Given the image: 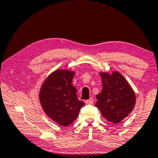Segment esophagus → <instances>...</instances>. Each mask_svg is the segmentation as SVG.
I'll list each match as a JSON object with an SVG mask.
<instances>
[{
    "instance_id": "34e87169",
    "label": "esophagus",
    "mask_w": 158,
    "mask_h": 158,
    "mask_svg": "<svg viewBox=\"0 0 158 158\" xmlns=\"http://www.w3.org/2000/svg\"><path fill=\"white\" fill-rule=\"evenodd\" d=\"M93 102H94V98L92 97H91L90 98H89V99L85 101L86 104H89V105L93 104Z\"/></svg>"
}]
</instances>
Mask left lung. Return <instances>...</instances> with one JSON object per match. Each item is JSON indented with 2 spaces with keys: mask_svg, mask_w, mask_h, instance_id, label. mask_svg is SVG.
<instances>
[{
  "mask_svg": "<svg viewBox=\"0 0 158 158\" xmlns=\"http://www.w3.org/2000/svg\"><path fill=\"white\" fill-rule=\"evenodd\" d=\"M102 92L96 96L95 106L102 116L114 123H118L133 110L135 104V95L126 79L117 72L111 75L101 73Z\"/></svg>",
  "mask_w": 158,
  "mask_h": 158,
  "instance_id": "left-lung-1",
  "label": "left lung"
}]
</instances>
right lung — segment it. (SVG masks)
Returning <instances> with one entry per match:
<instances>
[{
    "instance_id": "1",
    "label": "right lung",
    "mask_w": 158,
    "mask_h": 158,
    "mask_svg": "<svg viewBox=\"0 0 158 158\" xmlns=\"http://www.w3.org/2000/svg\"><path fill=\"white\" fill-rule=\"evenodd\" d=\"M74 75L68 70H56L44 81L40 92L44 111L60 126L72 123L85 105L78 99L77 89L72 84Z\"/></svg>"
}]
</instances>
